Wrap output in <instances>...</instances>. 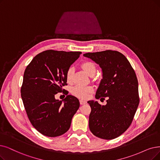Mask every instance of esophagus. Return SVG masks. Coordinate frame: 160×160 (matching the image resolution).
Listing matches in <instances>:
<instances>
[{"label": "esophagus", "mask_w": 160, "mask_h": 160, "mask_svg": "<svg viewBox=\"0 0 160 160\" xmlns=\"http://www.w3.org/2000/svg\"><path fill=\"white\" fill-rule=\"evenodd\" d=\"M79 102H80V104H81V105H83V104H85L87 103L86 101L82 100H80Z\"/></svg>", "instance_id": "obj_1"}]
</instances>
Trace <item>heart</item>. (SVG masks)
Instances as JSON below:
<instances>
[{
  "label": "heart",
  "instance_id": "heart-1",
  "mask_svg": "<svg viewBox=\"0 0 160 160\" xmlns=\"http://www.w3.org/2000/svg\"><path fill=\"white\" fill-rule=\"evenodd\" d=\"M81 67L88 75L91 76L94 75L96 72V66L91 61H85L81 63ZM66 80L68 82H72L73 77V68L70 67L66 72ZM93 87L91 86H82L77 85L72 88V94L75 97L81 99L87 98L93 91Z\"/></svg>",
  "mask_w": 160,
  "mask_h": 160
}]
</instances>
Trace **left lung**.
Here are the masks:
<instances>
[{
    "label": "left lung",
    "instance_id": "1",
    "mask_svg": "<svg viewBox=\"0 0 160 160\" xmlns=\"http://www.w3.org/2000/svg\"><path fill=\"white\" fill-rule=\"evenodd\" d=\"M83 56L99 64L102 70L96 98L108 97L105 106L97 101H88L91 108L89 129L98 138H116L129 128L139 104L136 73L126 57L118 51L107 50Z\"/></svg>",
    "mask_w": 160,
    "mask_h": 160
}]
</instances>
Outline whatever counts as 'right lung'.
<instances>
[{
	"label": "right lung",
	"mask_w": 160,
	"mask_h": 160,
	"mask_svg": "<svg viewBox=\"0 0 160 160\" xmlns=\"http://www.w3.org/2000/svg\"><path fill=\"white\" fill-rule=\"evenodd\" d=\"M81 52L48 50L38 54L25 69L21 97L28 117L42 135L56 137L68 131L79 101L62 87L67 85L66 72ZM63 92L62 101L54 96Z\"/></svg>",
	"instance_id": "1"
}]
</instances>
